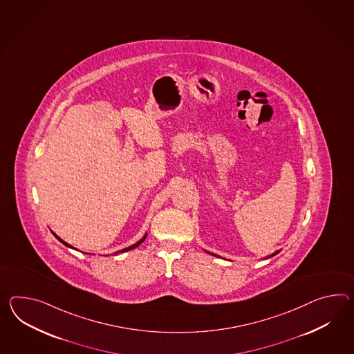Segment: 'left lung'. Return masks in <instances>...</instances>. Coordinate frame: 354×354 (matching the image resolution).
Masks as SVG:
<instances>
[{"label":"left lung","mask_w":354,"mask_h":354,"mask_svg":"<svg viewBox=\"0 0 354 354\" xmlns=\"http://www.w3.org/2000/svg\"><path fill=\"white\" fill-rule=\"evenodd\" d=\"M276 253H279V252H276ZM276 253H272V254H271V257H272V256H275ZM214 256H216V254H214Z\"/></svg>","instance_id":"8db88e82"}]
</instances>
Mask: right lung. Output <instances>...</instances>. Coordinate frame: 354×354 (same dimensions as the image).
I'll use <instances>...</instances> for the list:
<instances>
[{
	"mask_svg": "<svg viewBox=\"0 0 354 354\" xmlns=\"http://www.w3.org/2000/svg\"><path fill=\"white\" fill-rule=\"evenodd\" d=\"M53 235H55V236H56V238H57V239H59V241H60L61 243H62V244H65V245H66V247H70V248H73V247H71V245H70V244H68V243H66V241H62V239H61V238H59V236H57V235H56V234H53ZM146 236H147V234H146V235H145V236H143V238H142V239H140V241H137V243H136V244H133V245H130V247H128V248H124V250H120V252H127V250H134V248H137V247H138V245H140V244H142V243H143V241H145V239H146ZM115 254H118V252H116V253H115Z\"/></svg>",
	"mask_w": 354,
	"mask_h": 354,
	"instance_id": "right-lung-1",
	"label": "right lung"
}]
</instances>
